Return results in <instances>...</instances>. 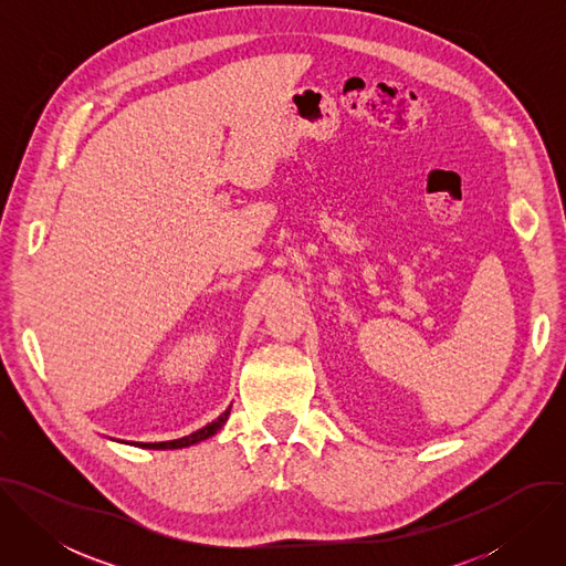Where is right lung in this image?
<instances>
[{
	"label": "right lung",
	"mask_w": 566,
	"mask_h": 566,
	"mask_svg": "<svg viewBox=\"0 0 566 566\" xmlns=\"http://www.w3.org/2000/svg\"><path fill=\"white\" fill-rule=\"evenodd\" d=\"M228 415H230V408H228L217 421H212V423H208L206 428H201V430H197V432H192V434H188V437H184V439H177V441L134 443V446H138V448H149V450H177V448H188V446H195V443H199V441H203V439L217 434V432L221 430V426L228 421Z\"/></svg>",
	"instance_id": "add662e5"
}]
</instances>
